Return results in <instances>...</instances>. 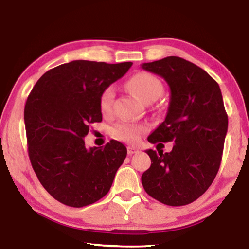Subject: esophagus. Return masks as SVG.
<instances>
[{
    "mask_svg": "<svg viewBox=\"0 0 249 249\" xmlns=\"http://www.w3.org/2000/svg\"><path fill=\"white\" fill-rule=\"evenodd\" d=\"M127 151H128V155H129V156H131V155H133V154H137V152H139V150H138L137 148L132 147V146H129V147L127 148Z\"/></svg>",
    "mask_w": 249,
    "mask_h": 249,
    "instance_id": "1",
    "label": "esophagus"
}]
</instances>
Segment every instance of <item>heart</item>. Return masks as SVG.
Returning a JSON list of instances; mask_svg holds the SVG:
<instances>
[{"instance_id": "heart-1", "label": "heart", "mask_w": 249, "mask_h": 249, "mask_svg": "<svg viewBox=\"0 0 249 249\" xmlns=\"http://www.w3.org/2000/svg\"><path fill=\"white\" fill-rule=\"evenodd\" d=\"M128 87L138 99L146 103L155 101L157 98L161 95L163 91L161 82L155 75L148 73V72H138L133 74L129 79ZM114 94H116V91L112 86L107 87L101 92L100 98H99V107H100L102 113H109L111 111ZM144 130L146 128L141 124L124 122V124L114 125L111 129V133L117 139L125 141V142H136L141 133L144 132Z\"/></svg>"}]
</instances>
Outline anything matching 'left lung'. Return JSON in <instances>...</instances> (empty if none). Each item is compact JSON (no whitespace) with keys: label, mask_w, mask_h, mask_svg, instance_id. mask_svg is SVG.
Wrapping results in <instances>:
<instances>
[{"label":"left lung","mask_w":249,"mask_h":249,"mask_svg":"<svg viewBox=\"0 0 249 249\" xmlns=\"http://www.w3.org/2000/svg\"><path fill=\"white\" fill-rule=\"evenodd\" d=\"M141 68L161 76L170 89L166 118L148 141L175 143L164 154L146 150L151 166L141 182L149 196L164 205H188L209 188L220 166L228 129L220 88L205 70L178 56Z\"/></svg>","instance_id":"1"}]
</instances>
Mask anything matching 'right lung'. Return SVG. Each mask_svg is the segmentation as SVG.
I'll return each mask as SVG.
<instances>
[{
	"label": "right lung",
	"instance_id": "add662e5",
	"mask_svg": "<svg viewBox=\"0 0 249 249\" xmlns=\"http://www.w3.org/2000/svg\"><path fill=\"white\" fill-rule=\"evenodd\" d=\"M131 66L71 61L45 72L29 94L24 124L30 160L41 185L64 205L79 208L105 197L125 159L127 148L119 141L88 149L83 138L90 124L102 121V91Z\"/></svg>",
	"mask_w": 249,
	"mask_h": 249
}]
</instances>
